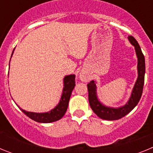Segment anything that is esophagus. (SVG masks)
<instances>
[{
  "mask_svg": "<svg viewBox=\"0 0 153 153\" xmlns=\"http://www.w3.org/2000/svg\"><path fill=\"white\" fill-rule=\"evenodd\" d=\"M79 79H80V80L83 81V82H87V81L89 80L88 76L86 75H85L84 74H79Z\"/></svg>",
  "mask_w": 153,
  "mask_h": 153,
  "instance_id": "esophagus-1",
  "label": "esophagus"
}]
</instances>
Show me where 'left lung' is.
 <instances>
[{"mask_svg":"<svg viewBox=\"0 0 153 153\" xmlns=\"http://www.w3.org/2000/svg\"><path fill=\"white\" fill-rule=\"evenodd\" d=\"M128 39L130 44L132 46H134L138 59V77L128 102L124 106L117 108L105 106L99 100L98 97H97V85H96L97 82L92 80L87 84L89 92V102H90V107L93 109V111L102 120H117L123 118L136 107L142 97L146 73L145 57L136 39L132 36H129Z\"/></svg>","mask_w":153,"mask_h":153,"instance_id":"left-lung-1","label":"left lung"}]
</instances>
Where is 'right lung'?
Masks as SVG:
<instances>
[{"label":"right lung","mask_w":153,"mask_h":153,"mask_svg":"<svg viewBox=\"0 0 153 153\" xmlns=\"http://www.w3.org/2000/svg\"><path fill=\"white\" fill-rule=\"evenodd\" d=\"M14 49H13V51H14ZM13 53H12V55L13 53ZM9 66H10V64H9ZM75 86V75L74 74H70V75L66 76L63 78V89L60 102L53 109L50 110L49 112L33 113V112L26 111V110H24L21 108H20V109L29 118L37 123H50L57 121L64 116L65 113L67 111L70 96H71V93H72V91Z\"/></svg>","instance_id":"obj_1"}]
</instances>
